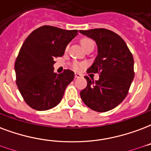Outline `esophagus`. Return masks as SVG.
Instances as JSON below:
<instances>
[{"label":"esophagus","mask_w":151,"mask_h":151,"mask_svg":"<svg viewBox=\"0 0 151 151\" xmlns=\"http://www.w3.org/2000/svg\"><path fill=\"white\" fill-rule=\"evenodd\" d=\"M74 77H75V78H81V75L80 74V73H75Z\"/></svg>","instance_id":"esophagus-1"}]
</instances>
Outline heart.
<instances>
[{
    "label": "heart",
    "instance_id": "b5f03b06",
    "mask_svg": "<svg viewBox=\"0 0 151 151\" xmlns=\"http://www.w3.org/2000/svg\"><path fill=\"white\" fill-rule=\"evenodd\" d=\"M81 45H82V47L85 49H86V48L90 47V46H94V45H93V42L92 40H90V39L88 38H84L82 39L81 41ZM83 66V65L81 64V63H78V62H74L73 65V69L75 70H80Z\"/></svg>",
    "mask_w": 151,
    "mask_h": 151
}]
</instances>
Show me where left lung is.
I'll return each instance as SVG.
<instances>
[{"label":"left lung","mask_w":151,"mask_h":151,"mask_svg":"<svg viewBox=\"0 0 151 151\" xmlns=\"http://www.w3.org/2000/svg\"><path fill=\"white\" fill-rule=\"evenodd\" d=\"M80 33L93 39L98 46V55L87 72H100L98 81L85 77L87 86L80 96L91 110L106 112L127 97L134 77L133 56L123 39L110 30L93 29Z\"/></svg>","instance_id":"8db88e82"}]
</instances>
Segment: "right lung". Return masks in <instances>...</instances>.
Returning a JSON list of instances; mask_svg holds the SVG:
<instances>
[{
	"mask_svg": "<svg viewBox=\"0 0 151 151\" xmlns=\"http://www.w3.org/2000/svg\"><path fill=\"white\" fill-rule=\"evenodd\" d=\"M78 32L44 25L24 41L15 62V73L19 91L31 108L48 110L61 101L74 73L67 70L57 74L53 71L54 59L63 56Z\"/></svg>",
	"mask_w": 151,
	"mask_h": 151,
	"instance_id": "right-lung-1",
	"label": "right lung"
}]
</instances>
